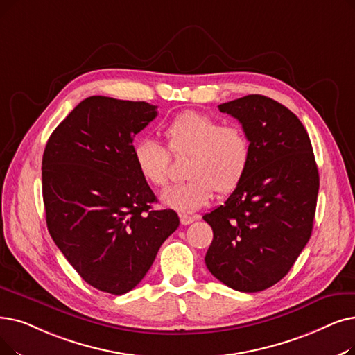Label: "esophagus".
<instances>
[{
  "mask_svg": "<svg viewBox=\"0 0 355 355\" xmlns=\"http://www.w3.org/2000/svg\"><path fill=\"white\" fill-rule=\"evenodd\" d=\"M180 219H181V223H182V225H190V223H193V222L197 219V216H190V214H180Z\"/></svg>",
  "mask_w": 355,
  "mask_h": 355,
  "instance_id": "1",
  "label": "esophagus"
}]
</instances>
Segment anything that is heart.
Masks as SVG:
<instances>
[{
    "instance_id": "heart-1",
    "label": "heart",
    "mask_w": 355,
    "mask_h": 355,
    "mask_svg": "<svg viewBox=\"0 0 355 355\" xmlns=\"http://www.w3.org/2000/svg\"><path fill=\"white\" fill-rule=\"evenodd\" d=\"M173 155L187 153L184 181L162 194V202L182 213L206 206L214 191L227 194L241 182L251 158V141L238 123H223L213 114L187 110L169 120L162 129ZM137 171L153 187H165L169 153L157 141L141 139L133 146Z\"/></svg>"
}]
</instances>
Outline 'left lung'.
<instances>
[{
    "label": "left lung",
    "instance_id": "left-lung-1",
    "mask_svg": "<svg viewBox=\"0 0 355 355\" xmlns=\"http://www.w3.org/2000/svg\"><path fill=\"white\" fill-rule=\"evenodd\" d=\"M219 110L248 133L251 158L234 193L203 216L213 229L205 261L227 287L255 293L279 283L309 241L319 173L309 135L283 104L251 94Z\"/></svg>",
    "mask_w": 355,
    "mask_h": 355
}]
</instances>
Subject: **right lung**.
Segmentation results:
<instances>
[{"label": "right lung", "instance_id": "obj_1", "mask_svg": "<svg viewBox=\"0 0 355 355\" xmlns=\"http://www.w3.org/2000/svg\"><path fill=\"white\" fill-rule=\"evenodd\" d=\"M145 101L92 96L53 130L42 159L46 223L83 280L112 295L135 288L180 225L137 171L133 139L157 117Z\"/></svg>", "mask_w": 355, "mask_h": 355}]
</instances>
